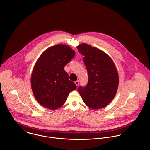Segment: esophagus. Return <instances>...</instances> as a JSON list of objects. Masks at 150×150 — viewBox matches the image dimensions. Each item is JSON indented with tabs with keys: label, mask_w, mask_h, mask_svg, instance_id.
Wrapping results in <instances>:
<instances>
[{
	"label": "esophagus",
	"mask_w": 150,
	"mask_h": 150,
	"mask_svg": "<svg viewBox=\"0 0 150 150\" xmlns=\"http://www.w3.org/2000/svg\"><path fill=\"white\" fill-rule=\"evenodd\" d=\"M75 84H76V86L78 87V85H79V82L78 81H75Z\"/></svg>",
	"instance_id": "obj_1"
}]
</instances>
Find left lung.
Segmentation results:
<instances>
[{
	"instance_id": "8db88e82",
	"label": "left lung",
	"mask_w": 150,
	"mask_h": 150,
	"mask_svg": "<svg viewBox=\"0 0 150 150\" xmlns=\"http://www.w3.org/2000/svg\"><path fill=\"white\" fill-rule=\"evenodd\" d=\"M84 56L88 82L80 87L78 91L84 103L90 108L99 109L106 107L116 94L119 78L115 64L103 50L83 43L77 47Z\"/></svg>"
}]
</instances>
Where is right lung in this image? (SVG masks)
Here are the masks:
<instances>
[{
	"label": "right lung",
	"instance_id": "add662e5",
	"mask_svg": "<svg viewBox=\"0 0 150 150\" xmlns=\"http://www.w3.org/2000/svg\"><path fill=\"white\" fill-rule=\"evenodd\" d=\"M75 54L70 47L57 44L44 50L35 62L31 87L35 98L44 107L50 110L60 108L69 93L76 88L64 69Z\"/></svg>",
	"mask_w": 150,
	"mask_h": 150
}]
</instances>
